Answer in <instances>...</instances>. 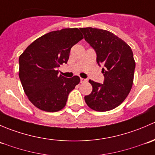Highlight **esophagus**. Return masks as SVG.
Here are the masks:
<instances>
[{"label": "esophagus", "mask_w": 155, "mask_h": 155, "mask_svg": "<svg viewBox=\"0 0 155 155\" xmlns=\"http://www.w3.org/2000/svg\"><path fill=\"white\" fill-rule=\"evenodd\" d=\"M80 82H81V83H84V82H87V79H83V78H80Z\"/></svg>", "instance_id": "1"}]
</instances>
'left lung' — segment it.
Masks as SVG:
<instances>
[{"mask_svg": "<svg viewBox=\"0 0 155 155\" xmlns=\"http://www.w3.org/2000/svg\"><path fill=\"white\" fill-rule=\"evenodd\" d=\"M79 30L94 49L98 65H104V84L89 80L93 89L85 97V103L97 112L112 110L126 99L132 87L136 66L132 49L124 40L106 30Z\"/></svg>", "mask_w": 155, "mask_h": 155, "instance_id": "8db88e82", "label": "left lung"}]
</instances>
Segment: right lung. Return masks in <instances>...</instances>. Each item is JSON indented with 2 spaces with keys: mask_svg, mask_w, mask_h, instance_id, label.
<instances>
[{
  "mask_svg": "<svg viewBox=\"0 0 155 155\" xmlns=\"http://www.w3.org/2000/svg\"><path fill=\"white\" fill-rule=\"evenodd\" d=\"M82 39L76 28L51 31L34 40L19 56L20 81L36 107L54 112L65 107L69 94L80 79L59 76L57 68L68 63L71 48Z\"/></svg>",
  "mask_w": 155,
  "mask_h": 155,
  "instance_id": "right-lung-1",
  "label": "right lung"
}]
</instances>
